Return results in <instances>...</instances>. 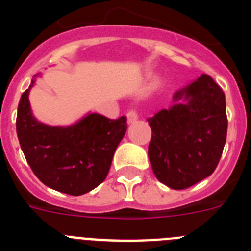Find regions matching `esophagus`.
<instances>
[{
	"label": "esophagus",
	"instance_id": "esophagus-1",
	"mask_svg": "<svg viewBox=\"0 0 251 251\" xmlns=\"http://www.w3.org/2000/svg\"><path fill=\"white\" fill-rule=\"evenodd\" d=\"M137 118H138V113L136 112L134 109H129L127 112V119L129 123H132V122L137 121Z\"/></svg>",
	"mask_w": 251,
	"mask_h": 251
}]
</instances>
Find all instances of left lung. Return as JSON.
<instances>
[{"instance_id": "left-lung-1", "label": "left lung", "mask_w": 251, "mask_h": 251, "mask_svg": "<svg viewBox=\"0 0 251 251\" xmlns=\"http://www.w3.org/2000/svg\"><path fill=\"white\" fill-rule=\"evenodd\" d=\"M176 104L148 118L152 138L148 157L157 179L174 190H185L206 178L219 165L227 134L223 89L202 74L175 94Z\"/></svg>"}]
</instances>
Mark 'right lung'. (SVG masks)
I'll list each match as a JSON object with an SVG mask.
<instances>
[{"instance_id":"1","label":"right lung","mask_w":251,"mask_h":251,"mask_svg":"<svg viewBox=\"0 0 251 251\" xmlns=\"http://www.w3.org/2000/svg\"><path fill=\"white\" fill-rule=\"evenodd\" d=\"M34 80L31 81V86ZM28 88L17 108L20 146L35 176L48 187L79 196L100 185L127 130V118L88 117L68 128L50 127L32 117Z\"/></svg>"}]
</instances>
